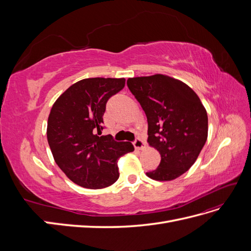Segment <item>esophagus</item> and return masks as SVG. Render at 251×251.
Wrapping results in <instances>:
<instances>
[{
	"label": "esophagus",
	"instance_id": "obj_1",
	"mask_svg": "<svg viewBox=\"0 0 251 251\" xmlns=\"http://www.w3.org/2000/svg\"><path fill=\"white\" fill-rule=\"evenodd\" d=\"M133 144H134V147H135V149H137V150H142L143 148H144V146H146V142H144V140L143 139H141V138H136L135 140H134V142H133Z\"/></svg>",
	"mask_w": 251,
	"mask_h": 251
}]
</instances>
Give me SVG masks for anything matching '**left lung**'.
Here are the masks:
<instances>
[{"label": "left lung", "instance_id": "left-lung-1", "mask_svg": "<svg viewBox=\"0 0 251 251\" xmlns=\"http://www.w3.org/2000/svg\"><path fill=\"white\" fill-rule=\"evenodd\" d=\"M126 85L148 118V142L161 155L158 168L147 173L171 181L187 172L207 140V113L184 82L155 74L128 78Z\"/></svg>", "mask_w": 251, "mask_h": 251}]
</instances>
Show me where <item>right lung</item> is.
Instances as JSON below:
<instances>
[{
    "mask_svg": "<svg viewBox=\"0 0 251 251\" xmlns=\"http://www.w3.org/2000/svg\"><path fill=\"white\" fill-rule=\"evenodd\" d=\"M125 85V78L81 79L52 105L47 126L49 147L59 169L79 186L97 189L115 183L118 158L134 151L131 142L115 141L112 135L98 136L104 127L108 100Z\"/></svg>",
    "mask_w": 251,
    "mask_h": 251,
    "instance_id": "right-lung-1",
    "label": "right lung"
}]
</instances>
